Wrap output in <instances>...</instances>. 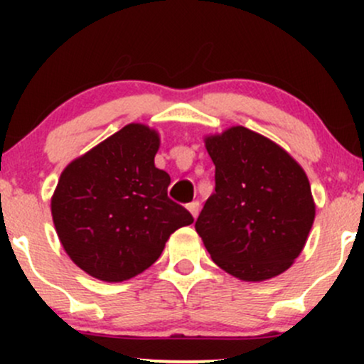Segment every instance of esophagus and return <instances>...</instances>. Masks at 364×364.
I'll use <instances>...</instances> for the list:
<instances>
[{
    "label": "esophagus",
    "instance_id": "1",
    "mask_svg": "<svg viewBox=\"0 0 364 364\" xmlns=\"http://www.w3.org/2000/svg\"><path fill=\"white\" fill-rule=\"evenodd\" d=\"M188 210H190V214L193 215V219H196V217H198V212H200V203L198 202L188 203Z\"/></svg>",
    "mask_w": 364,
    "mask_h": 364
}]
</instances>
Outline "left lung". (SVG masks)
I'll use <instances>...</instances> for the list:
<instances>
[{
	"instance_id": "1",
	"label": "left lung",
	"mask_w": 364,
	"mask_h": 364,
	"mask_svg": "<svg viewBox=\"0 0 364 364\" xmlns=\"http://www.w3.org/2000/svg\"><path fill=\"white\" fill-rule=\"evenodd\" d=\"M215 193L195 223L212 260L245 282L286 272L306 245L315 200L306 173L260 133L231 127L207 135Z\"/></svg>"
}]
</instances>
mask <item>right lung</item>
<instances>
[{"instance_id": "right-lung-1", "label": "right lung", "mask_w": 364, "mask_h": 364, "mask_svg": "<svg viewBox=\"0 0 364 364\" xmlns=\"http://www.w3.org/2000/svg\"><path fill=\"white\" fill-rule=\"evenodd\" d=\"M161 136L129 123L63 169L51 198L63 248L83 272L123 282L147 270L166 241L193 223L168 198L166 171L154 164Z\"/></svg>"}]
</instances>
